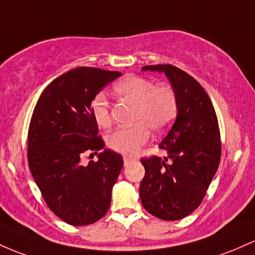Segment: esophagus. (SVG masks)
<instances>
[{
  "label": "esophagus",
  "instance_id": "1",
  "mask_svg": "<svg viewBox=\"0 0 255 255\" xmlns=\"http://www.w3.org/2000/svg\"><path fill=\"white\" fill-rule=\"evenodd\" d=\"M130 161H132V158H131V156L125 155V156H124V162H125V165H128Z\"/></svg>",
  "mask_w": 255,
  "mask_h": 255
}]
</instances>
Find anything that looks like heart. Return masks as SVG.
I'll return each instance as SVG.
<instances>
[{
    "mask_svg": "<svg viewBox=\"0 0 255 255\" xmlns=\"http://www.w3.org/2000/svg\"><path fill=\"white\" fill-rule=\"evenodd\" d=\"M114 91L136 105L133 120L137 123L132 127L113 131L108 136V145L120 154L132 155L149 141L150 128L160 132L172 123L178 110L177 95L168 85H155L149 79L139 76H128L117 83ZM91 113L97 125L111 127L110 102L104 94H97L93 99Z\"/></svg>",
    "mask_w": 255,
    "mask_h": 255,
    "instance_id": "obj_1",
    "label": "heart"
}]
</instances>
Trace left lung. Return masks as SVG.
<instances>
[{
  "label": "left lung",
  "mask_w": 255,
  "mask_h": 255,
  "mask_svg": "<svg viewBox=\"0 0 255 255\" xmlns=\"http://www.w3.org/2000/svg\"><path fill=\"white\" fill-rule=\"evenodd\" d=\"M143 71L164 72L178 101L174 124L159 144L167 151L142 158L139 185L143 207L162 220H178L199 207L216 174L222 142L216 111L204 88L172 65H148Z\"/></svg>",
  "instance_id": "obj_1"
}]
</instances>
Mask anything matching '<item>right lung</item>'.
<instances>
[{
    "label": "right lung",
    "mask_w": 255,
    "mask_h": 255,
    "mask_svg": "<svg viewBox=\"0 0 255 255\" xmlns=\"http://www.w3.org/2000/svg\"><path fill=\"white\" fill-rule=\"evenodd\" d=\"M120 76L95 67L68 71L43 90L31 117L28 167L50 211L74 227L93 224L107 213L124 165L123 156L110 149L88 166L80 159L85 151L104 149L91 101Z\"/></svg>",
    "instance_id": "right-lung-1"
}]
</instances>
